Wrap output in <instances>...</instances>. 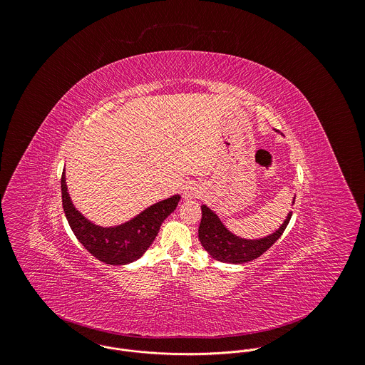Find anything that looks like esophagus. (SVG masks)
Wrapping results in <instances>:
<instances>
[{
	"instance_id": "esophagus-1",
	"label": "esophagus",
	"mask_w": 365,
	"mask_h": 365,
	"mask_svg": "<svg viewBox=\"0 0 365 365\" xmlns=\"http://www.w3.org/2000/svg\"><path fill=\"white\" fill-rule=\"evenodd\" d=\"M201 194H202V191H201L200 185H197V184H190L188 187H185L184 198H185V200H194V198H198Z\"/></svg>"
}]
</instances>
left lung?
I'll return each mask as SVG.
<instances>
[{
  "label": "left lung",
  "instance_id": "1",
  "mask_svg": "<svg viewBox=\"0 0 365 365\" xmlns=\"http://www.w3.org/2000/svg\"><path fill=\"white\" fill-rule=\"evenodd\" d=\"M201 212L202 217L198 228V238L204 250L214 259L230 264H244L262 255L282 235L292 215V212H289L282 225L271 235L259 240H244L230 232L217 214L207 205L201 207Z\"/></svg>",
  "mask_w": 365,
  "mask_h": 365
}]
</instances>
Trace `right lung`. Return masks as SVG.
I'll use <instances>...</instances> for the list:
<instances>
[{
  "label": "right lung",
  "instance_id": "1",
  "mask_svg": "<svg viewBox=\"0 0 365 365\" xmlns=\"http://www.w3.org/2000/svg\"><path fill=\"white\" fill-rule=\"evenodd\" d=\"M61 194L66 217L77 240L91 255L110 265H125L138 259L150 248L163 221L177 208L181 198L173 195L148 207L125 224L104 228L93 224L76 210L67 191L64 171Z\"/></svg>",
  "mask_w": 365,
  "mask_h": 365
}]
</instances>
